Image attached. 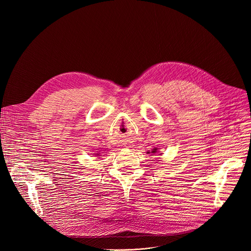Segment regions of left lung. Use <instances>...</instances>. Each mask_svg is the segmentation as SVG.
<instances>
[{
  "label": "left lung",
  "mask_w": 251,
  "mask_h": 251,
  "mask_svg": "<svg viewBox=\"0 0 251 251\" xmlns=\"http://www.w3.org/2000/svg\"><path fill=\"white\" fill-rule=\"evenodd\" d=\"M156 151H157V149H153V150H152V151H151V153H155ZM150 152H151V151H149L148 153H150Z\"/></svg>",
  "instance_id": "8db88e82"
}]
</instances>
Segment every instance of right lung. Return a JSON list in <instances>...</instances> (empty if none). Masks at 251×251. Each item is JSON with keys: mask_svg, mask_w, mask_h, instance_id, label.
Masks as SVG:
<instances>
[{"mask_svg": "<svg viewBox=\"0 0 251 251\" xmlns=\"http://www.w3.org/2000/svg\"><path fill=\"white\" fill-rule=\"evenodd\" d=\"M99 154H100V153H98V154H96V155H99Z\"/></svg>", "mask_w": 251, "mask_h": 251, "instance_id": "obj_1", "label": "right lung"}]
</instances>
